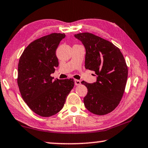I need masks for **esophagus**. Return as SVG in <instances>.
<instances>
[{
  "mask_svg": "<svg viewBox=\"0 0 148 148\" xmlns=\"http://www.w3.org/2000/svg\"><path fill=\"white\" fill-rule=\"evenodd\" d=\"M75 85H81V81L79 80H77V79H75Z\"/></svg>",
  "mask_w": 148,
  "mask_h": 148,
  "instance_id": "esophagus-1",
  "label": "esophagus"
}]
</instances>
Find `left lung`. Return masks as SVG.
I'll return each mask as SVG.
<instances>
[{
  "mask_svg": "<svg viewBox=\"0 0 148 148\" xmlns=\"http://www.w3.org/2000/svg\"><path fill=\"white\" fill-rule=\"evenodd\" d=\"M75 37L86 50L85 68L97 76L93 83L81 82L87 88L83 99L85 108L94 114H108L117 108L125 91L128 74L125 59L112 42L93 34L79 33Z\"/></svg>",
  "mask_w": 148,
  "mask_h": 148,
  "instance_id": "1",
  "label": "left lung"
}]
</instances>
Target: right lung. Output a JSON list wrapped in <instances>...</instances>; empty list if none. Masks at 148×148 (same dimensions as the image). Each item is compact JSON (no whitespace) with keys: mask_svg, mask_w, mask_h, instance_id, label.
<instances>
[{"mask_svg":"<svg viewBox=\"0 0 148 148\" xmlns=\"http://www.w3.org/2000/svg\"><path fill=\"white\" fill-rule=\"evenodd\" d=\"M64 33H51L34 40L21 55L17 83L23 100L42 117H50L63 108L73 88V79L53 80L51 76L59 66L56 49Z\"/></svg>","mask_w":148,"mask_h":148,"instance_id":"right-lung-1","label":"right lung"}]
</instances>
